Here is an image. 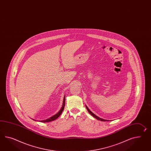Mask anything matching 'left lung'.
<instances>
[{
  "label": "left lung",
  "mask_w": 151,
  "mask_h": 151,
  "mask_svg": "<svg viewBox=\"0 0 151 151\" xmlns=\"http://www.w3.org/2000/svg\"><path fill=\"white\" fill-rule=\"evenodd\" d=\"M86 108H87V110L88 111L89 113L90 114L92 115L93 117L94 118H96V119H97L98 120H99V121H109V120H106V119H103V118H101L99 117H98L97 116H96V114H94L92 112H91V111L89 110L88 108V107L87 106H86Z\"/></svg>",
  "instance_id": "1"
}]
</instances>
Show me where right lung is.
<instances>
[{
    "instance_id": "right-lung-1",
    "label": "right lung",
    "mask_w": 151,
    "mask_h": 151,
    "mask_svg": "<svg viewBox=\"0 0 151 151\" xmlns=\"http://www.w3.org/2000/svg\"><path fill=\"white\" fill-rule=\"evenodd\" d=\"M65 96H64V100H63L62 107L61 109L60 110V111H59V112H58L57 114H56L55 115L47 119H45V120H42V121H39L41 122H45H45H49L53 121L56 119L57 118L59 117V116L62 113L64 109V106H65ZM33 120L36 121L35 119H33Z\"/></svg>"
}]
</instances>
